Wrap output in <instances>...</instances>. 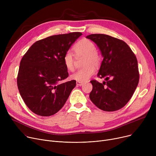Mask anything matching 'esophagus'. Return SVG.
<instances>
[{
  "instance_id": "1",
  "label": "esophagus",
  "mask_w": 156,
  "mask_h": 156,
  "mask_svg": "<svg viewBox=\"0 0 156 156\" xmlns=\"http://www.w3.org/2000/svg\"><path fill=\"white\" fill-rule=\"evenodd\" d=\"M83 84V82H81V81H76V85L78 86H81Z\"/></svg>"
}]
</instances>
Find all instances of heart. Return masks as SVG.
Returning <instances> with one entry per match:
<instances>
[{"label": "heart", "instance_id": "b5f03b06", "mask_svg": "<svg viewBox=\"0 0 156 156\" xmlns=\"http://www.w3.org/2000/svg\"><path fill=\"white\" fill-rule=\"evenodd\" d=\"M73 50L76 56L85 55L84 64L85 67L77 70L71 76V78L83 82L90 78L95 73L94 66H99L101 61L99 54L97 52V47L95 44L87 38L81 39L74 45ZM63 63L64 66L69 71H73L75 58L73 53L68 51L63 56Z\"/></svg>", "mask_w": 156, "mask_h": 156}]
</instances>
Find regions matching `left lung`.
<instances>
[{
    "mask_svg": "<svg viewBox=\"0 0 156 156\" xmlns=\"http://www.w3.org/2000/svg\"><path fill=\"white\" fill-rule=\"evenodd\" d=\"M99 47L104 59L97 76L104 78L99 83L92 80L90 99L98 108L115 111L123 108L132 98L139 81L136 57L122 40L105 34L87 36Z\"/></svg>",
    "mask_w": 156,
    "mask_h": 156,
    "instance_id": "left-lung-1",
    "label": "left lung"
}]
</instances>
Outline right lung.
Instances as JSON below:
<instances>
[{"instance_id": "right-lung-1", "label": "right lung", "mask_w": 156, "mask_h": 156, "mask_svg": "<svg viewBox=\"0 0 156 156\" xmlns=\"http://www.w3.org/2000/svg\"><path fill=\"white\" fill-rule=\"evenodd\" d=\"M82 34L73 32L37 41L24 54L17 76L20 94L35 114L50 116L64 105L76 80L62 83L69 76L63 56Z\"/></svg>"}]
</instances>
